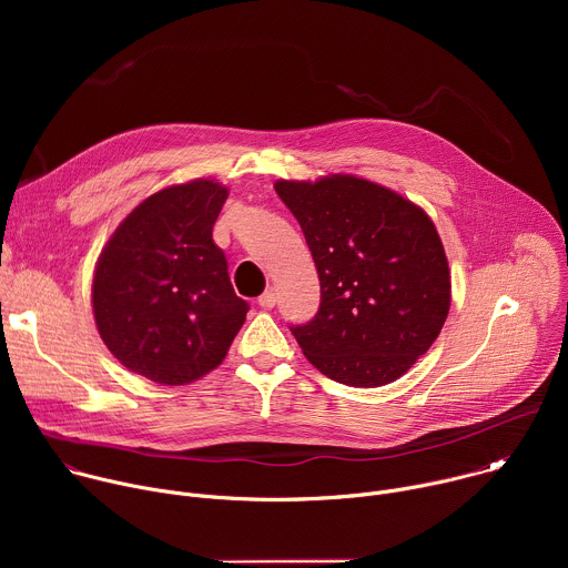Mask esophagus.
Here are the masks:
<instances>
[{"label":"esophagus","instance_id":"obj_1","mask_svg":"<svg viewBox=\"0 0 568 568\" xmlns=\"http://www.w3.org/2000/svg\"><path fill=\"white\" fill-rule=\"evenodd\" d=\"M258 305H261V307H265V310H272V307L276 305V294H274L272 290L263 292V294L258 296Z\"/></svg>","mask_w":568,"mask_h":568}]
</instances>
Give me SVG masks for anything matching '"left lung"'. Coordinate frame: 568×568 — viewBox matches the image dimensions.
Masks as SVG:
<instances>
[{"instance_id": "1", "label": "left lung", "mask_w": 568, "mask_h": 568, "mask_svg": "<svg viewBox=\"0 0 568 568\" xmlns=\"http://www.w3.org/2000/svg\"><path fill=\"white\" fill-rule=\"evenodd\" d=\"M321 283L312 321L292 326L307 362L348 386H384L440 335L452 276L432 217L399 193L355 175L278 180Z\"/></svg>"}]
</instances>
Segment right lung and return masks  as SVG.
I'll list each match as a JSON object with an SVG mask.
<instances>
[{"label": "right lung", "mask_w": 568, "mask_h": 568, "mask_svg": "<svg viewBox=\"0 0 568 568\" xmlns=\"http://www.w3.org/2000/svg\"><path fill=\"white\" fill-rule=\"evenodd\" d=\"M215 180L143 200L103 247L92 305L110 353L132 373L180 386L222 364L250 303L235 296L213 224L226 200Z\"/></svg>", "instance_id": "add662e5"}]
</instances>
